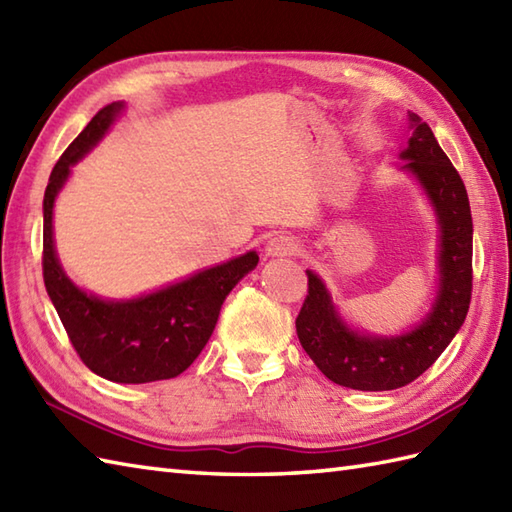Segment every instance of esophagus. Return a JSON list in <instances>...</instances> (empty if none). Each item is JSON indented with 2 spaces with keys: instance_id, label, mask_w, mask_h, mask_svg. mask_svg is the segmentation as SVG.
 I'll list each match as a JSON object with an SVG mask.
<instances>
[{
  "instance_id": "1",
  "label": "esophagus",
  "mask_w": 512,
  "mask_h": 512,
  "mask_svg": "<svg viewBox=\"0 0 512 512\" xmlns=\"http://www.w3.org/2000/svg\"><path fill=\"white\" fill-rule=\"evenodd\" d=\"M301 244L297 242L292 235H275L270 242L266 244V255L268 257H290V255H299Z\"/></svg>"
}]
</instances>
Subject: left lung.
I'll return each mask as SVG.
<instances>
[{"mask_svg":"<svg viewBox=\"0 0 512 512\" xmlns=\"http://www.w3.org/2000/svg\"><path fill=\"white\" fill-rule=\"evenodd\" d=\"M411 138L400 158L402 169L420 182L440 226V286L433 306L416 328L396 336L365 334L350 328L332 303L328 288L312 270L308 297L297 317V336L332 383L389 391L409 385L438 361L466 319L473 288V220L466 187L438 145L431 127L409 114Z\"/></svg>","mask_w":512,"mask_h":512,"instance_id":"obj_1","label":"left lung"}]
</instances>
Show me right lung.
Instances as JSON below:
<instances>
[{
	"instance_id": "right-lung-1",
	"label": "right lung",
	"mask_w": 512,
	"mask_h": 512,
	"mask_svg": "<svg viewBox=\"0 0 512 512\" xmlns=\"http://www.w3.org/2000/svg\"><path fill=\"white\" fill-rule=\"evenodd\" d=\"M123 110L121 101L105 105L50 173L43 195V281L81 361L112 383L140 385L176 378L198 358L228 292L257 266L259 255L248 250L178 284L121 301L88 295L65 275L52 237L54 200L68 182L70 169L99 145Z\"/></svg>"
}]
</instances>
